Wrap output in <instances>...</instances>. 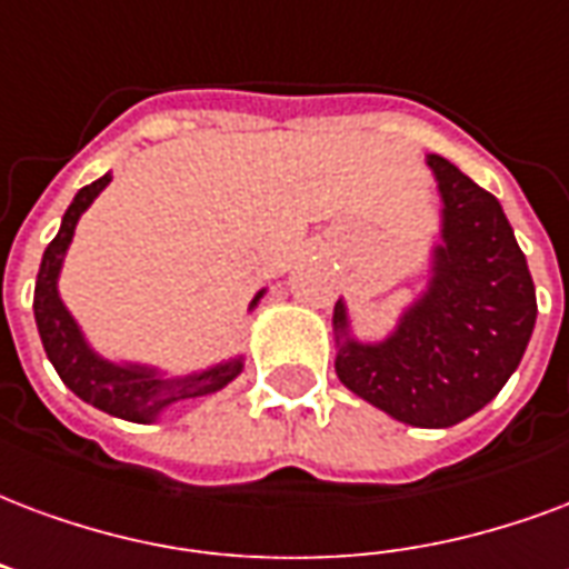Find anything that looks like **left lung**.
<instances>
[{
	"label": "left lung",
	"instance_id": "obj_1",
	"mask_svg": "<svg viewBox=\"0 0 569 569\" xmlns=\"http://www.w3.org/2000/svg\"><path fill=\"white\" fill-rule=\"evenodd\" d=\"M443 196L431 286L382 343L347 335L335 307L340 382L416 428H449L482 410L519 368L537 319L533 280L500 201L443 156H428Z\"/></svg>",
	"mask_w": 569,
	"mask_h": 569
}]
</instances>
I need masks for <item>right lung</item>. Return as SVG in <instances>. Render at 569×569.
Masks as SVG:
<instances>
[{
  "label": "right lung",
  "instance_id": "1",
  "mask_svg": "<svg viewBox=\"0 0 569 569\" xmlns=\"http://www.w3.org/2000/svg\"><path fill=\"white\" fill-rule=\"evenodd\" d=\"M108 183H111V174L92 180L90 187H83L81 192L74 196V201H71L69 210H66L60 234L48 243L44 259H41V268H38L32 310H36L38 335H41V343H44V352H48L50 365L57 368L60 380L66 382L81 401L92 403V407H99V410L117 416V419H126V422H153L156 416L162 413L166 407H171V403L189 401V398H201V395H213V391H220L222 386H229V382L241 373L243 361L231 359L226 361V365H217V368L201 370V373H192V377H183V380H166V377H159V373L150 368L113 365V361L99 359V356L87 347L81 328H78V322L71 319V313L60 301L57 277H60L62 256L69 250L71 234H74V226L81 220V213L90 208L92 199H96ZM259 298H262V292L252 298L250 307H256Z\"/></svg>",
  "mask_w": 569,
  "mask_h": 569
}]
</instances>
